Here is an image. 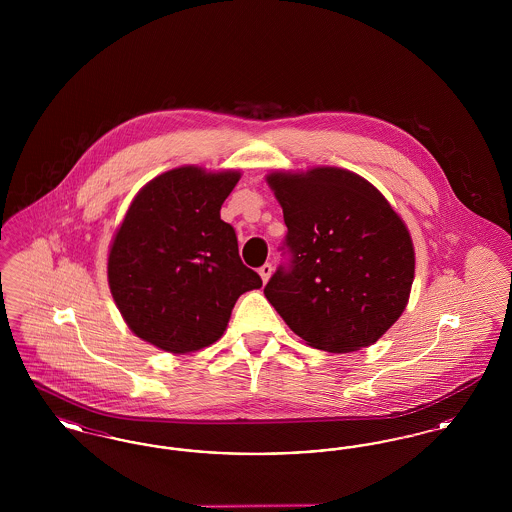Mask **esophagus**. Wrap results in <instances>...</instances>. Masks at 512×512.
Here are the masks:
<instances>
[{"label":"esophagus","mask_w":512,"mask_h":512,"mask_svg":"<svg viewBox=\"0 0 512 512\" xmlns=\"http://www.w3.org/2000/svg\"><path fill=\"white\" fill-rule=\"evenodd\" d=\"M259 274H261L263 282L267 284L268 278H270V274H272V265H270V263H265L263 267L259 268Z\"/></svg>","instance_id":"1"}]
</instances>
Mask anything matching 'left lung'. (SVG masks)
I'll return each mask as SVG.
<instances>
[{
	"label": "left lung",
	"mask_w": 512,
	"mask_h": 512,
	"mask_svg": "<svg viewBox=\"0 0 512 512\" xmlns=\"http://www.w3.org/2000/svg\"><path fill=\"white\" fill-rule=\"evenodd\" d=\"M288 234L284 263L265 295L293 332L330 353L378 340L401 317L414 278V249L403 220L365 178L320 167L272 172Z\"/></svg>",
	"instance_id": "8db88e82"
}]
</instances>
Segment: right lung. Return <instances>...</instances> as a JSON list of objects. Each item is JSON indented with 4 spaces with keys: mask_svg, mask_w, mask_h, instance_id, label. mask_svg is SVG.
I'll return each instance as SVG.
<instances>
[{
    "mask_svg": "<svg viewBox=\"0 0 512 512\" xmlns=\"http://www.w3.org/2000/svg\"><path fill=\"white\" fill-rule=\"evenodd\" d=\"M240 172L182 167L134 197L109 253V286L128 328L171 353L219 340L242 293L263 286L245 267L220 207Z\"/></svg>",
    "mask_w": 512,
    "mask_h": 512,
    "instance_id": "add662e5",
    "label": "right lung"
}]
</instances>
